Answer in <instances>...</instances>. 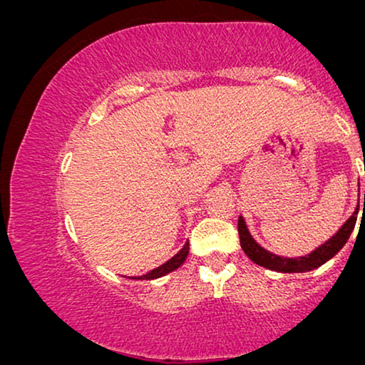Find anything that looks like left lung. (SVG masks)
I'll use <instances>...</instances> for the list:
<instances>
[{
    "label": "left lung",
    "mask_w": 365,
    "mask_h": 365,
    "mask_svg": "<svg viewBox=\"0 0 365 365\" xmlns=\"http://www.w3.org/2000/svg\"><path fill=\"white\" fill-rule=\"evenodd\" d=\"M364 205H365V193H364ZM357 212L359 208L354 212L351 218L347 220L346 223L342 225V228L332 236L331 240H327L324 245H321L316 251H312L311 255L302 256V258H283V256L273 255L269 251L256 243V241L251 238V235L246 228L243 218H238V233H240V245L246 255L250 256L251 259L255 261L256 264L264 266L268 269L281 271V273H302V271L314 269L317 266L324 264L327 259H331L339 250L346 245V241L351 236L354 227H356L357 222Z\"/></svg>",
    "instance_id": "1"
}]
</instances>
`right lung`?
Instances as JSON below:
<instances>
[{
	"instance_id": "obj_1",
	"label": "right lung",
	"mask_w": 365,
	"mask_h": 365,
	"mask_svg": "<svg viewBox=\"0 0 365 365\" xmlns=\"http://www.w3.org/2000/svg\"><path fill=\"white\" fill-rule=\"evenodd\" d=\"M188 248H190V245H188V241H187L183 248L178 251V253L173 256V258L168 259L167 263H163L162 266H158V268L152 269L150 273H147V274H143V276H138V279H155V278H160V276H163V274L170 273V271H173V269H177L178 266H180L183 261L187 259Z\"/></svg>"
}]
</instances>
